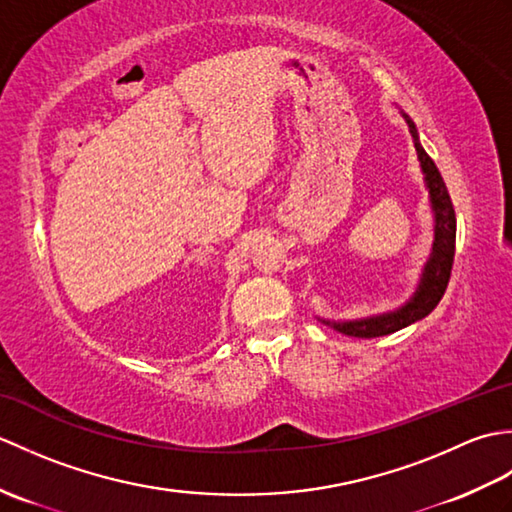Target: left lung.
Returning a JSON list of instances; mask_svg holds the SVG:
<instances>
[{
    "instance_id": "left-lung-1",
    "label": "left lung",
    "mask_w": 512,
    "mask_h": 512,
    "mask_svg": "<svg viewBox=\"0 0 512 512\" xmlns=\"http://www.w3.org/2000/svg\"><path fill=\"white\" fill-rule=\"evenodd\" d=\"M409 125V134L413 138V147L418 151V160L424 173V184L429 189V202L433 211V246L427 264L422 268L420 284L413 292V297L394 312L376 314V317H365L356 321H325L336 332L356 336V339H376V336H385L391 332H398L407 325L416 323L427 317V314L438 306L444 290L449 286L451 268H453V255H455V211L453 202L449 198L447 184H444L436 162L429 158L427 151L422 149L418 129L413 125L411 118L402 112Z\"/></svg>"
}]
</instances>
